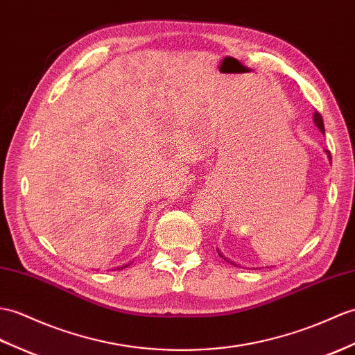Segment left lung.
Instances as JSON below:
<instances>
[{
	"mask_svg": "<svg viewBox=\"0 0 355 355\" xmlns=\"http://www.w3.org/2000/svg\"><path fill=\"white\" fill-rule=\"evenodd\" d=\"M313 122H315V125L320 130V133H325V127H324V121H322V116H320V114L318 113V112H315V114H313ZM325 153H327V155H328V159L331 160V154H329V151H327L325 150ZM218 254L220 255V257H224V255H222L220 252H219V250H218ZM225 260H227V257H224ZM227 261H230V260H227ZM232 263V261H230Z\"/></svg>",
	"mask_w": 355,
	"mask_h": 355,
	"instance_id": "1",
	"label": "left lung"
}]
</instances>
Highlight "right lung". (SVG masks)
<instances>
[{
	"mask_svg": "<svg viewBox=\"0 0 355 355\" xmlns=\"http://www.w3.org/2000/svg\"><path fill=\"white\" fill-rule=\"evenodd\" d=\"M127 266H128V265H125V266H122V268H121V269H123V268H127Z\"/></svg>",
	"mask_w": 355,
	"mask_h": 355,
	"instance_id": "obj_1",
	"label": "right lung"
}]
</instances>
